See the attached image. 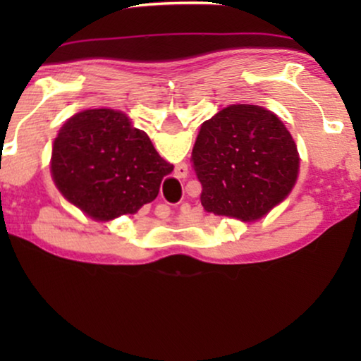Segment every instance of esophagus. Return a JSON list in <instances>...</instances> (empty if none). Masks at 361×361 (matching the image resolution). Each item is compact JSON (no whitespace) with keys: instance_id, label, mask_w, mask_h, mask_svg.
<instances>
[{"instance_id":"34e87169","label":"esophagus","mask_w":361,"mask_h":361,"mask_svg":"<svg viewBox=\"0 0 361 361\" xmlns=\"http://www.w3.org/2000/svg\"><path fill=\"white\" fill-rule=\"evenodd\" d=\"M179 169H185V167L184 166H179Z\"/></svg>"}]
</instances>
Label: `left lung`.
<instances>
[{
	"label": "left lung",
	"instance_id": "1",
	"mask_svg": "<svg viewBox=\"0 0 361 361\" xmlns=\"http://www.w3.org/2000/svg\"><path fill=\"white\" fill-rule=\"evenodd\" d=\"M192 162L209 214L255 221L290 194L299 152L284 123L258 105H230L202 123Z\"/></svg>",
	"mask_w": 361,
	"mask_h": 361
}]
</instances>
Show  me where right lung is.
Wrapping results in <instances>:
<instances>
[{
  "label": "right lung",
  "instance_id": "obj_1",
  "mask_svg": "<svg viewBox=\"0 0 361 361\" xmlns=\"http://www.w3.org/2000/svg\"><path fill=\"white\" fill-rule=\"evenodd\" d=\"M172 169L149 136L111 108L68 118L52 146L51 172L57 189L83 214L102 221L133 215L154 200Z\"/></svg>",
  "mask_w": 361,
  "mask_h": 361
}]
</instances>
